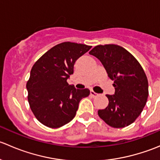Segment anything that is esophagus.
I'll list each match as a JSON object with an SVG mask.
<instances>
[{"mask_svg":"<svg viewBox=\"0 0 160 160\" xmlns=\"http://www.w3.org/2000/svg\"><path fill=\"white\" fill-rule=\"evenodd\" d=\"M90 95H91L92 97H93V98H94V97L98 96V93H95V92L93 91V90H90Z\"/></svg>","mask_w":160,"mask_h":160,"instance_id":"esophagus-1","label":"esophagus"}]
</instances>
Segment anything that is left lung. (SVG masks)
<instances>
[{
    "label": "left lung",
    "instance_id": "left-lung-1",
    "mask_svg": "<svg viewBox=\"0 0 160 160\" xmlns=\"http://www.w3.org/2000/svg\"><path fill=\"white\" fill-rule=\"evenodd\" d=\"M89 53L101 61L115 89L114 95H106L108 105L98 110V115L113 128L128 126L140 115L149 95L142 67L129 52L118 45H99Z\"/></svg>",
    "mask_w": 160,
    "mask_h": 160
}]
</instances>
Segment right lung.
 <instances>
[{"instance_id": "1", "label": "right lung", "mask_w": 160, "mask_h": 160, "mask_svg": "<svg viewBox=\"0 0 160 160\" xmlns=\"http://www.w3.org/2000/svg\"><path fill=\"white\" fill-rule=\"evenodd\" d=\"M92 46L65 42L53 46L32 67L26 84L30 108L38 122L52 128L69 123L79 103L89 96L88 89H76L67 79L78 58Z\"/></svg>"}]
</instances>
